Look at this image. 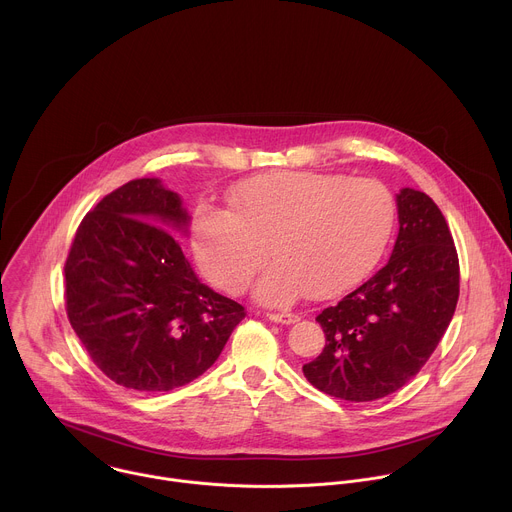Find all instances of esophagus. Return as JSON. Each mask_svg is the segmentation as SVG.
Masks as SVG:
<instances>
[{
  "label": "esophagus",
  "mask_w": 512,
  "mask_h": 512,
  "mask_svg": "<svg viewBox=\"0 0 512 512\" xmlns=\"http://www.w3.org/2000/svg\"><path fill=\"white\" fill-rule=\"evenodd\" d=\"M267 318L277 324H296L300 320L298 314H283V312H269Z\"/></svg>",
  "instance_id": "34e87169"
}]
</instances>
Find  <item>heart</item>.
Here are the masks:
<instances>
[{
	"instance_id": "b5f03b06",
	"label": "heart",
	"mask_w": 512,
	"mask_h": 512,
	"mask_svg": "<svg viewBox=\"0 0 512 512\" xmlns=\"http://www.w3.org/2000/svg\"><path fill=\"white\" fill-rule=\"evenodd\" d=\"M231 210L202 202L192 247L204 275L239 294L267 261L257 298L285 306L328 298L367 275L395 225V198L375 178L320 172H269L229 192Z\"/></svg>"
}]
</instances>
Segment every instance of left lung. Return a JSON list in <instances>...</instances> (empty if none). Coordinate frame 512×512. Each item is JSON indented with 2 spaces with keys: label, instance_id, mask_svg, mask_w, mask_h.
Masks as SVG:
<instances>
[{
  "label": "left lung",
  "instance_id": "obj_1",
  "mask_svg": "<svg viewBox=\"0 0 512 512\" xmlns=\"http://www.w3.org/2000/svg\"><path fill=\"white\" fill-rule=\"evenodd\" d=\"M399 235L391 259L338 304L322 310L326 344L306 379L344 401L399 391L446 334L460 296V263L442 210L419 190L397 194Z\"/></svg>",
  "mask_w": 512,
  "mask_h": 512
}]
</instances>
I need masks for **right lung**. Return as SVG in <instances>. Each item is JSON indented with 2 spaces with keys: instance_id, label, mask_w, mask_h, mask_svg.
<instances>
[{
  "instance_id": "add662e5",
  "label": "right lung",
  "mask_w": 512,
  "mask_h": 512,
  "mask_svg": "<svg viewBox=\"0 0 512 512\" xmlns=\"http://www.w3.org/2000/svg\"><path fill=\"white\" fill-rule=\"evenodd\" d=\"M190 216L158 178L107 194L77 229L64 263L72 330L97 367L141 393L198 379L247 316L200 283L176 231Z\"/></svg>"
}]
</instances>
